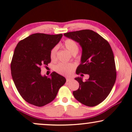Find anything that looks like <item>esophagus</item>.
<instances>
[{"mask_svg":"<svg viewBox=\"0 0 132 132\" xmlns=\"http://www.w3.org/2000/svg\"><path fill=\"white\" fill-rule=\"evenodd\" d=\"M72 78H66V81L67 82H70L71 81H72Z\"/></svg>","mask_w":132,"mask_h":132,"instance_id":"34e87169","label":"esophagus"}]
</instances>
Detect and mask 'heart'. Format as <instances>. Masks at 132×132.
Here are the masks:
<instances>
[{
  "label": "heart",
  "mask_w": 132,
  "mask_h": 132,
  "mask_svg": "<svg viewBox=\"0 0 132 132\" xmlns=\"http://www.w3.org/2000/svg\"><path fill=\"white\" fill-rule=\"evenodd\" d=\"M64 46L71 54H76L78 53L79 51V45L76 42L72 39H66L64 42ZM56 51L57 48L56 47L52 48L50 51V56L52 61H55L56 60ZM75 69V65L71 63H60L56 65L54 70L57 73L63 75H69Z\"/></svg>",
  "instance_id": "obj_1"
}]
</instances>
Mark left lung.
Instances as JSON below:
<instances>
[{
  "mask_svg": "<svg viewBox=\"0 0 132 132\" xmlns=\"http://www.w3.org/2000/svg\"><path fill=\"white\" fill-rule=\"evenodd\" d=\"M64 35L79 43L82 49L81 63L77 68L76 74L89 75L86 81L79 77L75 78L79 87L72 92L74 97L88 107L97 105L107 98L116 82V63L111 46L90 30L71 31Z\"/></svg>",
  "mask_w": 132,
  "mask_h": 132,
  "instance_id": "left-lung-1",
  "label": "left lung"
}]
</instances>
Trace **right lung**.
Listing matches in <instances>:
<instances>
[{"label": "right lung", "instance_id": "add662e5", "mask_svg": "<svg viewBox=\"0 0 132 132\" xmlns=\"http://www.w3.org/2000/svg\"><path fill=\"white\" fill-rule=\"evenodd\" d=\"M62 37L35 33L16 45L10 64L12 76L19 94L30 104L43 107L50 103L66 82L64 77L56 72L50 77L41 75V67L50 63V51Z\"/></svg>", "mask_w": 132, "mask_h": 132}]
</instances>
